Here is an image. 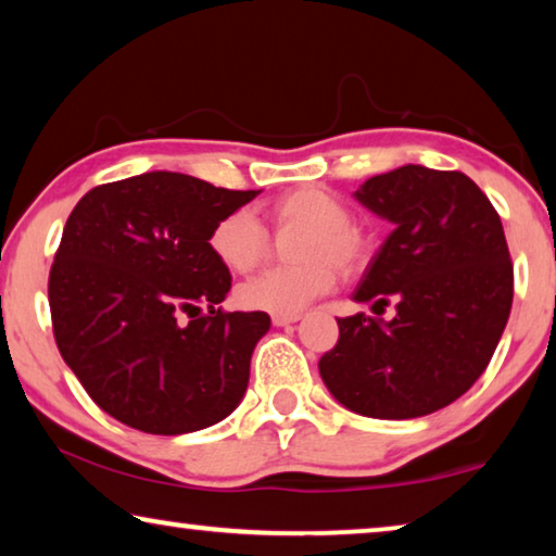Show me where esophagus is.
<instances>
[{
    "mask_svg": "<svg viewBox=\"0 0 556 556\" xmlns=\"http://www.w3.org/2000/svg\"><path fill=\"white\" fill-rule=\"evenodd\" d=\"M271 321H275V327H287L300 321V314H271Z\"/></svg>",
    "mask_w": 556,
    "mask_h": 556,
    "instance_id": "obj_1",
    "label": "esophagus"
}]
</instances>
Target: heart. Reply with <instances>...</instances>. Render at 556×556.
Instances as JSON below:
<instances>
[{
  "mask_svg": "<svg viewBox=\"0 0 556 556\" xmlns=\"http://www.w3.org/2000/svg\"><path fill=\"white\" fill-rule=\"evenodd\" d=\"M269 214L277 227H302L292 244V256L300 262L247 279L237 294L247 309L296 314L334 287V266L350 275L367 260V235L352 222L350 206L327 189L302 187L281 194ZM267 247V229L250 210L225 214L210 231L212 254L237 275L252 271Z\"/></svg>",
  "mask_w": 556,
  "mask_h": 556,
  "instance_id": "1",
  "label": "heart"
}]
</instances>
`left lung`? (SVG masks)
<instances>
[{
    "label": "left lung",
    "instance_id": "1",
    "mask_svg": "<svg viewBox=\"0 0 556 556\" xmlns=\"http://www.w3.org/2000/svg\"><path fill=\"white\" fill-rule=\"evenodd\" d=\"M354 197L394 225L354 302H394L396 314L337 319L319 375L364 417H425L482 377L507 327L515 269L502 219L467 174L421 164L377 174Z\"/></svg>",
    "mask_w": 556,
    "mask_h": 556
}]
</instances>
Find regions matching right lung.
Returning a JSON list of instances; mask_svg holds the SVG:
<instances>
[{
    "label": "right lung",
    "instance_id": "add662e5",
    "mask_svg": "<svg viewBox=\"0 0 556 556\" xmlns=\"http://www.w3.org/2000/svg\"><path fill=\"white\" fill-rule=\"evenodd\" d=\"M256 194L147 172L94 187L72 210L49 271L54 339L97 407L122 425L187 434L242 402L271 319L222 312L231 275L210 231Z\"/></svg>",
    "mask_w": 556,
    "mask_h": 556
}]
</instances>
